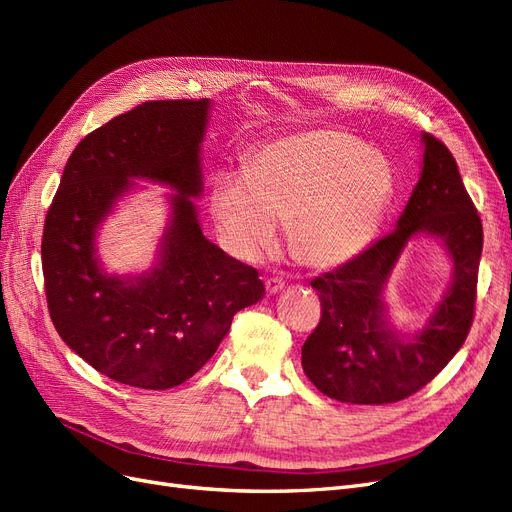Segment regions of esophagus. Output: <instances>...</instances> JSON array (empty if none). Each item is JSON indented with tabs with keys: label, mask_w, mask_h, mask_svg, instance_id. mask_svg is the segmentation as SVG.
I'll list each match as a JSON object with an SVG mask.
<instances>
[{
	"label": "esophagus",
	"mask_w": 512,
	"mask_h": 512,
	"mask_svg": "<svg viewBox=\"0 0 512 512\" xmlns=\"http://www.w3.org/2000/svg\"><path fill=\"white\" fill-rule=\"evenodd\" d=\"M284 286H286V282L282 280V277H267V280H265V288H267L269 294L280 292Z\"/></svg>",
	"instance_id": "1"
}]
</instances>
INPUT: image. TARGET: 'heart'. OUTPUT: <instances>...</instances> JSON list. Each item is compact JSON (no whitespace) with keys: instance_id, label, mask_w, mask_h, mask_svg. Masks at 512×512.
Returning a JSON list of instances; mask_svg holds the SVG:
<instances>
[{"instance_id":"obj_1","label":"heart","mask_w":512,"mask_h":512,"mask_svg":"<svg viewBox=\"0 0 512 512\" xmlns=\"http://www.w3.org/2000/svg\"><path fill=\"white\" fill-rule=\"evenodd\" d=\"M393 196V168L380 153L346 132L305 130L254 149L245 173L215 179L211 211L245 260L273 250L280 218L294 254L333 269L376 237Z\"/></svg>"}]
</instances>
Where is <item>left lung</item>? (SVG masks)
Here are the masks:
<instances>
[{
	"label": "left lung",
	"instance_id": "obj_1",
	"mask_svg": "<svg viewBox=\"0 0 512 512\" xmlns=\"http://www.w3.org/2000/svg\"><path fill=\"white\" fill-rule=\"evenodd\" d=\"M423 145V173L397 228L312 282L322 312L301 348L303 371L320 393L346 404H395L421 391L457 354L472 327L483 222L453 153L433 134H423ZM416 231L447 243L454 284L426 327L404 338L383 320L381 288Z\"/></svg>",
	"mask_w": 512,
	"mask_h": 512
}]
</instances>
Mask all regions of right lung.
Masks as SVG:
<instances>
[{"label": "right lung", "mask_w": 512, "mask_h": 512, "mask_svg": "<svg viewBox=\"0 0 512 512\" xmlns=\"http://www.w3.org/2000/svg\"><path fill=\"white\" fill-rule=\"evenodd\" d=\"M209 100H151L76 145L42 232V273L59 337L100 374L173 389L218 350L232 318L265 294L258 271L205 239L190 196L203 190ZM134 176L170 184L174 220L159 267L141 278L97 265L95 230Z\"/></svg>", "instance_id": "right-lung-1"}]
</instances>
